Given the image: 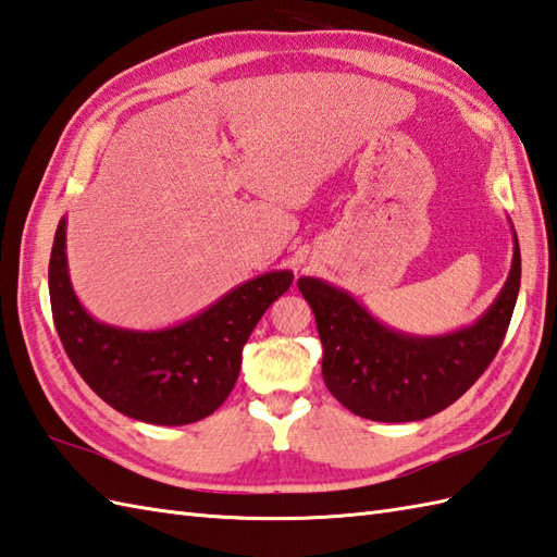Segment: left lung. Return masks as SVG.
Returning a JSON list of instances; mask_svg holds the SVG:
<instances>
[{
  "mask_svg": "<svg viewBox=\"0 0 557 557\" xmlns=\"http://www.w3.org/2000/svg\"><path fill=\"white\" fill-rule=\"evenodd\" d=\"M512 263L503 289L472 325L446 334H408L384 325L342 287L299 277L315 313L325 356L322 380L354 416L416 422L436 416L470 389L506 337L520 292V244L512 227Z\"/></svg>",
  "mask_w": 557,
  "mask_h": 557,
  "instance_id": "8db88e82",
  "label": "left lung"
}]
</instances>
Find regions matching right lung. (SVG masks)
I'll return each instance as SVG.
<instances>
[{"label": "right lung", "mask_w": 557, "mask_h": 557, "mask_svg": "<svg viewBox=\"0 0 557 557\" xmlns=\"http://www.w3.org/2000/svg\"><path fill=\"white\" fill-rule=\"evenodd\" d=\"M61 218L49 258V301L63 348L101 400L149 424H189L223 406L237 382L242 348L256 322L289 289L292 270L247 280L201 313L163 330L99 322L77 299Z\"/></svg>", "instance_id": "right-lung-1"}]
</instances>
